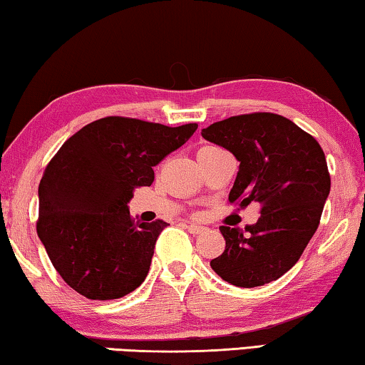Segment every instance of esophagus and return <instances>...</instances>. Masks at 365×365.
<instances>
[{
	"mask_svg": "<svg viewBox=\"0 0 365 365\" xmlns=\"http://www.w3.org/2000/svg\"><path fill=\"white\" fill-rule=\"evenodd\" d=\"M187 231L190 232V235H193V236H197V235H201V232L205 231V227L203 226H198V225H193V222H188L187 226Z\"/></svg>",
	"mask_w": 365,
	"mask_h": 365,
	"instance_id": "esophagus-1",
	"label": "esophagus"
}]
</instances>
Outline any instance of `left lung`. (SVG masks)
Here are the masks:
<instances>
[{
    "instance_id": "obj_1",
    "label": "left lung",
    "mask_w": 365,
    "mask_h": 365,
    "mask_svg": "<svg viewBox=\"0 0 365 365\" xmlns=\"http://www.w3.org/2000/svg\"><path fill=\"white\" fill-rule=\"evenodd\" d=\"M201 135L239 160L230 201L260 205L255 225L221 226L225 252L210 262L222 280L242 288L280 279L302 257L318 230L331 178L318 140L280 114L231 116Z\"/></svg>"
}]
</instances>
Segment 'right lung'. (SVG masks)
Instances as JSON below:
<instances>
[{"instance_id":"obj_1","label":"right lung","mask_w":365,"mask_h":365,"mask_svg":"<svg viewBox=\"0 0 365 365\" xmlns=\"http://www.w3.org/2000/svg\"><path fill=\"white\" fill-rule=\"evenodd\" d=\"M198 124L164 126L108 116L86 124L48 162L39 183L37 236L67 285L90 300L134 292L149 274L165 221H135L128 201Z\"/></svg>"}]
</instances>
